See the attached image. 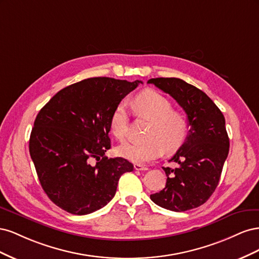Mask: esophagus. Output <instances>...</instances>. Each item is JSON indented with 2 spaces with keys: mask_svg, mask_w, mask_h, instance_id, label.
Wrapping results in <instances>:
<instances>
[{
  "mask_svg": "<svg viewBox=\"0 0 259 259\" xmlns=\"http://www.w3.org/2000/svg\"><path fill=\"white\" fill-rule=\"evenodd\" d=\"M134 169H136V170H148V167L142 165V164L136 163V164H134Z\"/></svg>",
  "mask_w": 259,
  "mask_h": 259,
  "instance_id": "esophagus-1",
  "label": "esophagus"
}]
</instances>
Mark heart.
Segmentation results:
<instances>
[{
	"mask_svg": "<svg viewBox=\"0 0 259 259\" xmlns=\"http://www.w3.org/2000/svg\"><path fill=\"white\" fill-rule=\"evenodd\" d=\"M171 103L162 94L146 91L135 98L134 109L138 116L150 120L146 138L142 143H125L116 149L122 158L137 164L158 159L163 151L171 153L182 147L189 133L186 116L171 110ZM111 134L119 140L126 138L128 131V112L124 104H119L109 121Z\"/></svg>",
	"mask_w": 259,
	"mask_h": 259,
	"instance_id": "b5f03b06",
	"label": "heart"
}]
</instances>
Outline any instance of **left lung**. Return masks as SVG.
I'll return each instance as SVG.
<instances>
[{"mask_svg":"<svg viewBox=\"0 0 259 259\" xmlns=\"http://www.w3.org/2000/svg\"><path fill=\"white\" fill-rule=\"evenodd\" d=\"M148 83L177 101L190 126L184 145L169 160L178 166L163 167L166 185L150 199L156 205L173 211L195 208L204 204L215 191L229 153L225 116L204 92L184 80L156 77Z\"/></svg>","mask_w":259,"mask_h":259,"instance_id":"obj_1","label":"left lung"}]
</instances>
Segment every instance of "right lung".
Returning a JSON list of instances; mask_svg holds the SVG:
<instances>
[{
  "label": "right lung",
  "mask_w": 259,
  "mask_h": 259,
  "mask_svg": "<svg viewBox=\"0 0 259 259\" xmlns=\"http://www.w3.org/2000/svg\"><path fill=\"white\" fill-rule=\"evenodd\" d=\"M142 81L91 77L69 85L37 113L29 151L41 186L55 204L74 215L91 214L114 197L120 177L134 169L108 159L109 121L114 108ZM93 159L98 162L92 164Z\"/></svg>",
  "instance_id": "1"
}]
</instances>
